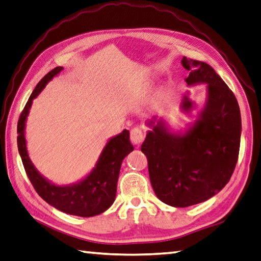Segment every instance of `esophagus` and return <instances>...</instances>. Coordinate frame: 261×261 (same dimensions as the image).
Here are the masks:
<instances>
[{"mask_svg":"<svg viewBox=\"0 0 261 261\" xmlns=\"http://www.w3.org/2000/svg\"><path fill=\"white\" fill-rule=\"evenodd\" d=\"M145 138V135H144V131L140 129V127H134L130 131V140L132 144L135 145H139L141 141L144 140Z\"/></svg>","mask_w":261,"mask_h":261,"instance_id":"34e87169","label":"esophagus"}]
</instances>
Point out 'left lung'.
<instances>
[{
  "mask_svg": "<svg viewBox=\"0 0 261 261\" xmlns=\"http://www.w3.org/2000/svg\"><path fill=\"white\" fill-rule=\"evenodd\" d=\"M181 65L189 70L187 87L206 84L204 105L179 131L164 117L147 120L150 130L141 145L156 196L174 207L198 204L226 186L238 162L242 132L239 102L215 69L186 57ZM189 94L186 91L180 102L184 114L197 107Z\"/></svg>",
  "mask_w": 261,
  "mask_h": 261,
  "instance_id": "left-lung-1",
  "label": "left lung"
}]
</instances>
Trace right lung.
<instances>
[{"label": "right lung", "instance_id": "add662e5", "mask_svg": "<svg viewBox=\"0 0 261 261\" xmlns=\"http://www.w3.org/2000/svg\"><path fill=\"white\" fill-rule=\"evenodd\" d=\"M63 67H56L37 83L20 114L17 126V144L23 168L37 194L61 212L79 217H93L110 209L115 201L120 169L125 156L134 150L129 130L107 140L97 163L87 176L68 185H56L39 172L30 159L26 143V122L33 100L42 92L54 77L58 76Z\"/></svg>", "mask_w": 261, "mask_h": 261}]
</instances>
